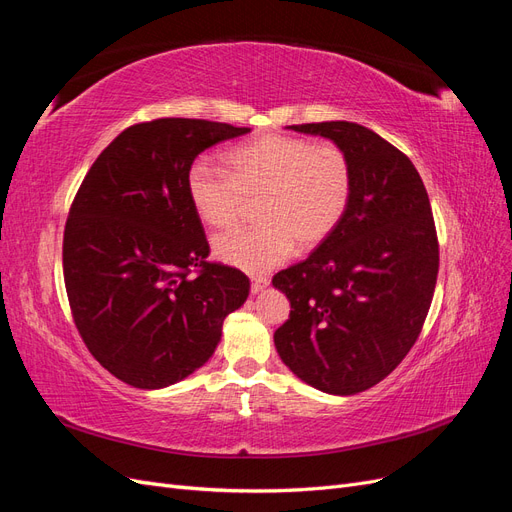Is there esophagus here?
Returning <instances> with one entry per match:
<instances>
[{
  "label": "esophagus",
  "instance_id": "obj_1",
  "mask_svg": "<svg viewBox=\"0 0 512 512\" xmlns=\"http://www.w3.org/2000/svg\"><path fill=\"white\" fill-rule=\"evenodd\" d=\"M269 286V277H252V292L254 294H258V292H262Z\"/></svg>",
  "mask_w": 512,
  "mask_h": 512
}]
</instances>
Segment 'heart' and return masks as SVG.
<instances>
[{
  "label": "heart",
  "instance_id": "1",
  "mask_svg": "<svg viewBox=\"0 0 512 512\" xmlns=\"http://www.w3.org/2000/svg\"><path fill=\"white\" fill-rule=\"evenodd\" d=\"M226 170L196 160L188 170V198L213 228L239 220L256 198L258 224L222 232L213 252L247 273L280 267L299 243L303 250L329 239L342 224L352 196V166L337 145L265 134L226 151Z\"/></svg>",
  "mask_w": 512,
  "mask_h": 512
}]
</instances>
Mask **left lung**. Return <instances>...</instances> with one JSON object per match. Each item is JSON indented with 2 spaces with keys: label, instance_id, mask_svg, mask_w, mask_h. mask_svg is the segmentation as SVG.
<instances>
[{
  "label": "left lung",
  "instance_id": "1",
  "mask_svg": "<svg viewBox=\"0 0 512 512\" xmlns=\"http://www.w3.org/2000/svg\"><path fill=\"white\" fill-rule=\"evenodd\" d=\"M346 151L352 196L342 224L303 262L273 275L290 318L273 342L286 367L329 395H356L404 361L438 280V237L414 164L352 121L288 126Z\"/></svg>",
  "mask_w": 512,
  "mask_h": 512
}]
</instances>
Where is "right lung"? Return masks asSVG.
Listing matches in <instances>:
<instances>
[{
	"instance_id": "right-lung-1",
	"label": "right lung",
	"mask_w": 512,
	"mask_h": 512,
	"mask_svg": "<svg viewBox=\"0 0 512 512\" xmlns=\"http://www.w3.org/2000/svg\"><path fill=\"white\" fill-rule=\"evenodd\" d=\"M250 128L166 117L123 130L89 168L64 230L74 324L94 359L134 389H164L203 367L250 280L207 262L188 198L198 153ZM197 271V277L191 271Z\"/></svg>"
}]
</instances>
